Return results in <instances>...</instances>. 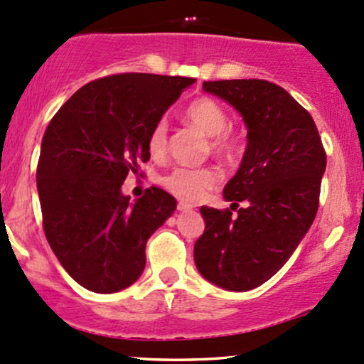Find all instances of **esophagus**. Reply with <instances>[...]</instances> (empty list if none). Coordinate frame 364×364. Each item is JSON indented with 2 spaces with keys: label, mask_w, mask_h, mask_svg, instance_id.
I'll return each instance as SVG.
<instances>
[{
  "label": "esophagus",
  "mask_w": 364,
  "mask_h": 364,
  "mask_svg": "<svg viewBox=\"0 0 364 364\" xmlns=\"http://www.w3.org/2000/svg\"><path fill=\"white\" fill-rule=\"evenodd\" d=\"M178 209L179 210H191V209H193V205H191V203H188V202H179Z\"/></svg>",
  "instance_id": "obj_1"
}]
</instances>
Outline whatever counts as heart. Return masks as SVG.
<instances>
[{"instance_id": "1", "label": "heart", "mask_w": 364, "mask_h": 364, "mask_svg": "<svg viewBox=\"0 0 364 364\" xmlns=\"http://www.w3.org/2000/svg\"><path fill=\"white\" fill-rule=\"evenodd\" d=\"M186 121L203 134L213 138V149L219 154H231L237 149V138L228 131V114L225 107L213 98H198L186 109ZM167 150V122L159 121L151 127L149 136V151L154 159L164 157ZM219 181V173L213 167H176L162 178V185L171 193L198 200L207 190Z\"/></svg>"}]
</instances>
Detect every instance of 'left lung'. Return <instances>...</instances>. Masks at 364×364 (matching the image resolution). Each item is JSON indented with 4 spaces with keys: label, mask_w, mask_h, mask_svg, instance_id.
<instances>
[{
    "label": "left lung",
    "mask_w": 364,
    "mask_h": 364,
    "mask_svg": "<svg viewBox=\"0 0 364 364\" xmlns=\"http://www.w3.org/2000/svg\"><path fill=\"white\" fill-rule=\"evenodd\" d=\"M203 91L225 100L247 126V149L223 197L238 207H200L205 231L195 242L203 278L247 292L277 274L309 231L318 213L326 154L316 124L283 87L262 79L205 81ZM235 210V209H233Z\"/></svg>",
    "instance_id": "8db88e82"
}]
</instances>
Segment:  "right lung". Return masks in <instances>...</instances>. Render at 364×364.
Listing matches in <instances>:
<instances>
[{
    "mask_svg": "<svg viewBox=\"0 0 364 364\" xmlns=\"http://www.w3.org/2000/svg\"><path fill=\"white\" fill-rule=\"evenodd\" d=\"M193 82L109 75L75 91L48 124L36 174L46 240L91 292L133 285L145 269L146 242L176 210L167 191L151 186L131 202L122 183L149 161L151 127Z\"/></svg>",
    "mask_w": 364,
    "mask_h": 364,
    "instance_id": "add662e5",
    "label": "right lung"
}]
</instances>
